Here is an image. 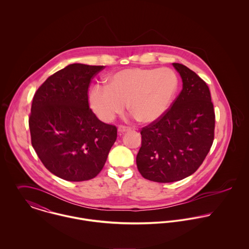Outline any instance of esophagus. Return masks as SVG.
Segmentation results:
<instances>
[{
  "label": "esophagus",
  "mask_w": 249,
  "mask_h": 249,
  "mask_svg": "<svg viewBox=\"0 0 249 249\" xmlns=\"http://www.w3.org/2000/svg\"><path fill=\"white\" fill-rule=\"evenodd\" d=\"M131 128L130 127H128V126H125V125H120L119 127H118V132H119V134L121 135V134H123V133H124L125 131H128V130H130Z\"/></svg>",
  "instance_id": "1"
}]
</instances>
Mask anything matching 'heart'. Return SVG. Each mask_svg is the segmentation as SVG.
Segmentation results:
<instances>
[{"label":"heart","mask_w":249,"mask_h":249,"mask_svg":"<svg viewBox=\"0 0 249 249\" xmlns=\"http://www.w3.org/2000/svg\"><path fill=\"white\" fill-rule=\"evenodd\" d=\"M178 90V75L169 68H128L109 75L106 87H92L89 105L101 121L110 123L127 103L135 118L149 124L165 115Z\"/></svg>","instance_id":"heart-1"}]
</instances>
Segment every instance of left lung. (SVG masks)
Masks as SVG:
<instances>
[{"instance_id":"1","label":"left lung","mask_w":249,"mask_h":249,"mask_svg":"<svg viewBox=\"0 0 249 249\" xmlns=\"http://www.w3.org/2000/svg\"><path fill=\"white\" fill-rule=\"evenodd\" d=\"M183 87L158 121L142 127L138 171L150 181L169 183L193 175L213 141L214 112L206 82L185 65L173 63Z\"/></svg>"}]
</instances>
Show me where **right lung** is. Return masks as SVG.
Listing matches in <instances>:
<instances>
[{
  "label": "right lung",
  "mask_w": 249,
  "mask_h": 249,
  "mask_svg": "<svg viewBox=\"0 0 249 249\" xmlns=\"http://www.w3.org/2000/svg\"><path fill=\"white\" fill-rule=\"evenodd\" d=\"M104 66L70 64L38 88L29 119L32 144L43 165L67 181H85L103 170L117 127L89 107L91 79Z\"/></svg>",
  "instance_id": "1"
}]
</instances>
